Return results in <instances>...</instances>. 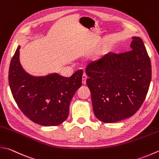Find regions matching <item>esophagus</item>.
<instances>
[{"label": "esophagus", "instance_id": "esophagus-1", "mask_svg": "<svg viewBox=\"0 0 159 159\" xmlns=\"http://www.w3.org/2000/svg\"><path fill=\"white\" fill-rule=\"evenodd\" d=\"M88 79V76H86V74H83L82 76V83L83 85H85L86 84V80Z\"/></svg>", "mask_w": 159, "mask_h": 159}]
</instances>
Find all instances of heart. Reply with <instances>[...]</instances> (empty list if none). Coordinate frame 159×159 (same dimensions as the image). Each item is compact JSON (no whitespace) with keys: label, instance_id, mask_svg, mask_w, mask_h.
<instances>
[{"label":"heart","instance_id":"b5f03b06","mask_svg":"<svg viewBox=\"0 0 159 159\" xmlns=\"http://www.w3.org/2000/svg\"><path fill=\"white\" fill-rule=\"evenodd\" d=\"M109 52H110V47L107 45H105L100 48V49L98 51L97 54L96 55L95 57V60L96 61H99L102 59V58H104L105 56H106Z\"/></svg>","mask_w":159,"mask_h":159}]
</instances>
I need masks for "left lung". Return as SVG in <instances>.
Instances as JSON below:
<instances>
[{
    "mask_svg": "<svg viewBox=\"0 0 159 159\" xmlns=\"http://www.w3.org/2000/svg\"><path fill=\"white\" fill-rule=\"evenodd\" d=\"M132 50L109 53L86 68L93 111L103 123L132 116L143 102L152 79L150 59L142 39L133 36Z\"/></svg>",
    "mask_w": 159,
    "mask_h": 159,
    "instance_id": "left-lung-1",
    "label": "left lung"
}]
</instances>
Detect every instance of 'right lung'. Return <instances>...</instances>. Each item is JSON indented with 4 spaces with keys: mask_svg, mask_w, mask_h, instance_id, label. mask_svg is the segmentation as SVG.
<instances>
[{
    "mask_svg": "<svg viewBox=\"0 0 159 159\" xmlns=\"http://www.w3.org/2000/svg\"><path fill=\"white\" fill-rule=\"evenodd\" d=\"M20 45L10 63L9 84L14 100L25 116L43 126H56L63 123L70 112L75 92L81 87L83 71L70 78L57 73L33 76L20 63Z\"/></svg>",
    "mask_w": 159,
    "mask_h": 159,
    "instance_id": "obj_1",
    "label": "right lung"
}]
</instances>
